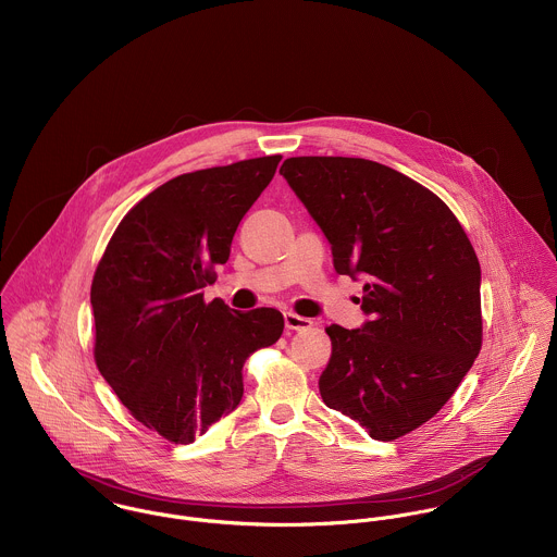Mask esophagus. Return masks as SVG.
<instances>
[{
    "label": "esophagus",
    "instance_id": "1",
    "mask_svg": "<svg viewBox=\"0 0 557 557\" xmlns=\"http://www.w3.org/2000/svg\"><path fill=\"white\" fill-rule=\"evenodd\" d=\"M283 318H285V327L287 330H307V327L313 325L311 319L300 318V315H296L292 311H287Z\"/></svg>",
    "mask_w": 557,
    "mask_h": 557
}]
</instances>
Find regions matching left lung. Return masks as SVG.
<instances>
[{
  "label": "left lung",
  "instance_id": "left-lung-1",
  "mask_svg": "<svg viewBox=\"0 0 557 557\" xmlns=\"http://www.w3.org/2000/svg\"><path fill=\"white\" fill-rule=\"evenodd\" d=\"M281 175L330 242L334 270L364 281L369 319L325 327L321 398L373 440H397L433 418L476 360V252L440 197L386 164L298 157Z\"/></svg>",
  "mask_w": 557,
  "mask_h": 557
}]
</instances>
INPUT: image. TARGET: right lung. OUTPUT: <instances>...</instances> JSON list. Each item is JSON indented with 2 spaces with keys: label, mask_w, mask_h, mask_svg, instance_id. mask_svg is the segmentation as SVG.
Wrapping results in <instances>:
<instances>
[{
  "label": "right lung",
  "mask_w": 557,
  "mask_h": 557,
  "mask_svg": "<svg viewBox=\"0 0 557 557\" xmlns=\"http://www.w3.org/2000/svg\"><path fill=\"white\" fill-rule=\"evenodd\" d=\"M278 162L239 160L164 182L122 219L96 268L98 371L169 442L190 444L234 411L244 360L283 334L276 309L239 313L201 294Z\"/></svg>",
  "instance_id": "add662e5"
}]
</instances>
